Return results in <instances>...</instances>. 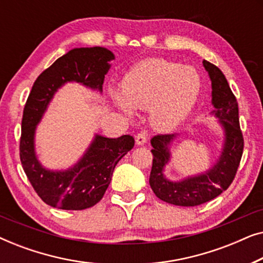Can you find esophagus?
Returning a JSON list of instances; mask_svg holds the SVG:
<instances>
[{
    "label": "esophagus",
    "instance_id": "esophagus-1",
    "mask_svg": "<svg viewBox=\"0 0 263 263\" xmlns=\"http://www.w3.org/2000/svg\"><path fill=\"white\" fill-rule=\"evenodd\" d=\"M135 141H136V145H139V146L145 145V143L147 142V133L146 132H140L139 134L136 135Z\"/></svg>",
    "mask_w": 263,
    "mask_h": 263
}]
</instances>
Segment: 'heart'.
I'll return each mask as SVG.
<instances>
[{
  "mask_svg": "<svg viewBox=\"0 0 263 263\" xmlns=\"http://www.w3.org/2000/svg\"><path fill=\"white\" fill-rule=\"evenodd\" d=\"M201 78L192 67L166 60H146L135 66L122 82V97L114 92L117 106L125 114L149 107L152 124L170 130L181 123L195 105Z\"/></svg>",
  "mask_w": 263,
  "mask_h": 263,
  "instance_id": "b5f03b06",
  "label": "heart"
}]
</instances>
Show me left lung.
Here are the masks:
<instances>
[{"instance_id": "obj_1", "label": "left lung", "mask_w": 263, "mask_h": 263, "mask_svg": "<svg viewBox=\"0 0 263 263\" xmlns=\"http://www.w3.org/2000/svg\"><path fill=\"white\" fill-rule=\"evenodd\" d=\"M204 69L212 81V114L218 118L225 133L224 146L219 160L203 174L172 182L164 176L165 165L170 160V143L175 134L156 135L151 140L153 149L149 185L157 197L176 206L193 207L215 199L231 185L242 159L244 140L239 127L238 103L225 75L217 66L204 60Z\"/></svg>"}]
</instances>
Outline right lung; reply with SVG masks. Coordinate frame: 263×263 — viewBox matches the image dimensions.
<instances>
[{
	"label": "right lung",
	"mask_w": 263,
	"mask_h": 263,
	"mask_svg": "<svg viewBox=\"0 0 263 263\" xmlns=\"http://www.w3.org/2000/svg\"><path fill=\"white\" fill-rule=\"evenodd\" d=\"M114 53L105 48H77L57 59L37 78L24 107L20 160L28 181L49 206L81 211L103 199L118 161L134 147V138L109 139L96 135L78 164L64 171L43 167L34 151L35 127L61 86L75 81L102 92Z\"/></svg>",
	"instance_id": "obj_1"
}]
</instances>
